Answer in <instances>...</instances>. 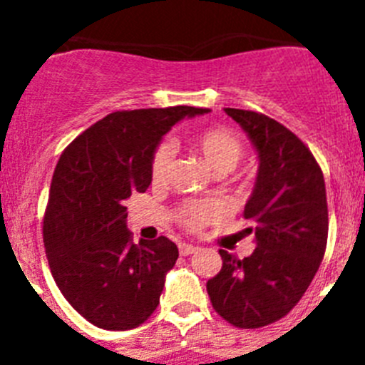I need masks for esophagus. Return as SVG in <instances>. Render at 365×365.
Here are the masks:
<instances>
[{
	"mask_svg": "<svg viewBox=\"0 0 365 365\" xmlns=\"http://www.w3.org/2000/svg\"><path fill=\"white\" fill-rule=\"evenodd\" d=\"M195 250H197V247H193V245H188V243H180L179 245L180 256H190V254H193Z\"/></svg>",
	"mask_w": 365,
	"mask_h": 365,
	"instance_id": "obj_1",
	"label": "esophagus"
}]
</instances>
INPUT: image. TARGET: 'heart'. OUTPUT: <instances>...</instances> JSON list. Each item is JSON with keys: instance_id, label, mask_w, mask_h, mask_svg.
Segmentation results:
<instances>
[{"instance_id": "obj_1", "label": "heart", "mask_w": 365, "mask_h": 365, "mask_svg": "<svg viewBox=\"0 0 365 365\" xmlns=\"http://www.w3.org/2000/svg\"><path fill=\"white\" fill-rule=\"evenodd\" d=\"M193 148L199 151L205 163L217 173L232 172L243 157L241 140L225 128L202 130L201 133L193 137ZM173 157H175V150L168 140L155 148L150 160V175L155 185L166 182L170 170H172ZM222 212L225 210H222L221 202L202 199V201L185 202L177 212V217L188 230L197 232L206 225L217 221Z\"/></svg>"}]
</instances>
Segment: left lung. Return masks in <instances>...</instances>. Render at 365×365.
<instances>
[{"instance_id":"8db88e82","label":"left lung","mask_w":365,"mask_h":365,"mask_svg":"<svg viewBox=\"0 0 365 365\" xmlns=\"http://www.w3.org/2000/svg\"><path fill=\"white\" fill-rule=\"evenodd\" d=\"M259 155L254 192L243 217L256 250L248 257L219 250L222 269L208 279L212 307L228 324L259 329L294 309L320 269L327 247L324 173L302 138L263 113L225 108Z\"/></svg>"}]
</instances>
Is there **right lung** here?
<instances>
[{"mask_svg": "<svg viewBox=\"0 0 365 365\" xmlns=\"http://www.w3.org/2000/svg\"><path fill=\"white\" fill-rule=\"evenodd\" d=\"M202 113L190 106L109 113L60 155L43 214L45 254L63 298L96 327H138L159 305L179 250L164 235L135 243L125 205L150 186L160 138Z\"/></svg>", "mask_w": 365, "mask_h": 365, "instance_id": "obj_1", "label": "right lung"}]
</instances>
